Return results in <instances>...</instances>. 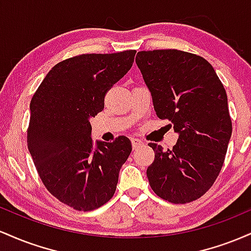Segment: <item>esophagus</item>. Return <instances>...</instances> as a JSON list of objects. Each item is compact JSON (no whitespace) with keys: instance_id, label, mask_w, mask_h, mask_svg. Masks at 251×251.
Wrapping results in <instances>:
<instances>
[{"instance_id":"obj_1","label":"esophagus","mask_w":251,"mask_h":251,"mask_svg":"<svg viewBox=\"0 0 251 251\" xmlns=\"http://www.w3.org/2000/svg\"><path fill=\"white\" fill-rule=\"evenodd\" d=\"M143 144L144 143L142 142V140L137 139V138H133V139H132V148H133V150H137L138 148H140Z\"/></svg>"}]
</instances>
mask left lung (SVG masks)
I'll list each match as a JSON object with an SVG mask.
<instances>
[{
	"label": "left lung",
	"mask_w": 251,
	"mask_h": 251,
	"mask_svg": "<svg viewBox=\"0 0 251 251\" xmlns=\"http://www.w3.org/2000/svg\"><path fill=\"white\" fill-rule=\"evenodd\" d=\"M135 62L157 117L171 122L179 134L172 150L149 144L154 151L146 170L150 185L170 203L198 200L220 175L231 137L223 83L204 57L188 51H138Z\"/></svg>",
	"instance_id": "8db88e82"
}]
</instances>
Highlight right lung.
Returning <instances> with one entry per match:
<instances>
[{"label":"right lung","mask_w":251,"mask_h":251,"mask_svg":"<svg viewBox=\"0 0 251 251\" xmlns=\"http://www.w3.org/2000/svg\"><path fill=\"white\" fill-rule=\"evenodd\" d=\"M134 55L131 50L63 60L31 98L27 144L37 174L54 197L79 211L113 197L132 151L124 135L93 148L89 118L102 111L105 94L131 70Z\"/></svg>","instance_id":"right-lung-1"}]
</instances>
